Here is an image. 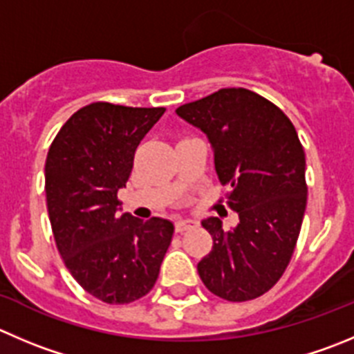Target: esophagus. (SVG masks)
Returning a JSON list of instances; mask_svg holds the SVG:
<instances>
[{"label": "esophagus", "mask_w": 354, "mask_h": 354, "mask_svg": "<svg viewBox=\"0 0 354 354\" xmlns=\"http://www.w3.org/2000/svg\"><path fill=\"white\" fill-rule=\"evenodd\" d=\"M196 225L198 221H194V218H184V221L175 222V231L177 233H184V231L191 230V227H196Z\"/></svg>", "instance_id": "obj_1"}]
</instances>
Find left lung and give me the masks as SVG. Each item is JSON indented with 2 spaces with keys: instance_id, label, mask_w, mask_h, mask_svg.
I'll return each mask as SVG.
<instances>
[{
  "instance_id": "obj_1",
  "label": "left lung",
  "mask_w": 354,
  "mask_h": 354,
  "mask_svg": "<svg viewBox=\"0 0 354 354\" xmlns=\"http://www.w3.org/2000/svg\"><path fill=\"white\" fill-rule=\"evenodd\" d=\"M203 130L227 207L240 222L224 231L218 217L201 222L212 234L198 274L217 297L245 302L271 290L283 276L301 233L308 201L306 154L287 114L247 88H221L177 107Z\"/></svg>"
}]
</instances>
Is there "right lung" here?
<instances>
[{
  "mask_svg": "<svg viewBox=\"0 0 354 354\" xmlns=\"http://www.w3.org/2000/svg\"><path fill=\"white\" fill-rule=\"evenodd\" d=\"M163 113L165 107L88 104L62 124L46 156L57 250L83 290L107 304L149 294L170 247V221L116 214L118 189L132 174L137 146Z\"/></svg>",
  "mask_w": 354,
  "mask_h": 354,
  "instance_id": "1",
  "label": "right lung"
}]
</instances>
